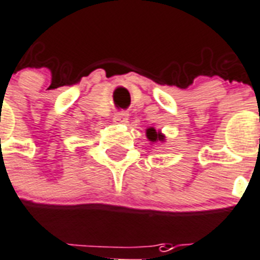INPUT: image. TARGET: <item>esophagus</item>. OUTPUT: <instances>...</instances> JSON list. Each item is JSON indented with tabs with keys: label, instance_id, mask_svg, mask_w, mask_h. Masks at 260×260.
Listing matches in <instances>:
<instances>
[{
	"label": "esophagus",
	"instance_id": "obj_1",
	"mask_svg": "<svg viewBox=\"0 0 260 260\" xmlns=\"http://www.w3.org/2000/svg\"><path fill=\"white\" fill-rule=\"evenodd\" d=\"M113 119L115 123H126L128 120V114L126 111H119L114 115Z\"/></svg>",
	"mask_w": 260,
	"mask_h": 260
}]
</instances>
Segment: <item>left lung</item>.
Wrapping results in <instances>:
<instances>
[{
    "label": "left lung",
    "mask_w": 260,
    "mask_h": 260,
    "mask_svg": "<svg viewBox=\"0 0 260 260\" xmlns=\"http://www.w3.org/2000/svg\"><path fill=\"white\" fill-rule=\"evenodd\" d=\"M146 138L151 142H157V141H161V142H165V136H164L161 130H155L154 127L146 128Z\"/></svg>",
    "instance_id": "8db88e82"
}]
</instances>
